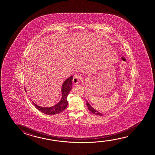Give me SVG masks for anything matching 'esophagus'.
Wrapping results in <instances>:
<instances>
[{"label": "esophagus", "instance_id": "obj_1", "mask_svg": "<svg viewBox=\"0 0 155 155\" xmlns=\"http://www.w3.org/2000/svg\"><path fill=\"white\" fill-rule=\"evenodd\" d=\"M80 79H81V76H80L75 75L74 77V78H73V81H73V83L75 84H78L79 83Z\"/></svg>", "mask_w": 155, "mask_h": 155}]
</instances>
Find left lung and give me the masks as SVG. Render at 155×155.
Masks as SVG:
<instances>
[{"label": "left lung", "instance_id": "obj_1", "mask_svg": "<svg viewBox=\"0 0 155 155\" xmlns=\"http://www.w3.org/2000/svg\"><path fill=\"white\" fill-rule=\"evenodd\" d=\"M86 105H87V107H88V110H89L91 113H93V114H95L96 115H100V116H102V114L101 113L99 112L97 110H95L93 107H91V105L89 104V103L88 102H86Z\"/></svg>", "mask_w": 155, "mask_h": 155}]
</instances>
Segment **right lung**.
Instances as JSON below:
<instances>
[{
  "instance_id": "1",
  "label": "right lung",
  "mask_w": 155,
  "mask_h": 155,
  "mask_svg": "<svg viewBox=\"0 0 155 155\" xmlns=\"http://www.w3.org/2000/svg\"><path fill=\"white\" fill-rule=\"evenodd\" d=\"M72 78H73L72 76H71L64 81L61 86V98L57 104H55L54 106L47 107L38 106L32 101L33 103L34 104V106H35L36 108H38L41 112L45 114L52 115L57 114L60 113L62 112L63 110L66 109L67 106L68 105L67 96L70 92V90L72 88ZM25 91L27 92L25 88Z\"/></svg>"
}]
</instances>
